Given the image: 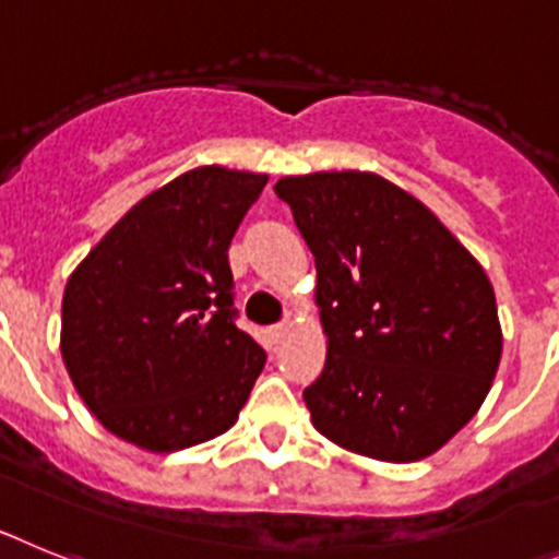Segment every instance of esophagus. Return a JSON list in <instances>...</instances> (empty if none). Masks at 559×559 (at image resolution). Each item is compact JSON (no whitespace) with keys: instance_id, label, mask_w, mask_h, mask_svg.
<instances>
[{"instance_id":"34e87169","label":"esophagus","mask_w":559,"mask_h":559,"mask_svg":"<svg viewBox=\"0 0 559 559\" xmlns=\"http://www.w3.org/2000/svg\"><path fill=\"white\" fill-rule=\"evenodd\" d=\"M284 334H286V326H284V323H275V326L266 329V337H270V343H278V340L284 337Z\"/></svg>"}]
</instances>
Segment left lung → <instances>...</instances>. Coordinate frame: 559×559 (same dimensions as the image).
Listing matches in <instances>:
<instances>
[{
    "label": "left lung",
    "instance_id": "left-lung-1",
    "mask_svg": "<svg viewBox=\"0 0 559 559\" xmlns=\"http://www.w3.org/2000/svg\"><path fill=\"white\" fill-rule=\"evenodd\" d=\"M275 193L318 266L326 366L304 391L318 433L407 464L467 425L501 362L481 264L419 199L366 171L284 177Z\"/></svg>",
    "mask_w": 559,
    "mask_h": 559
}]
</instances>
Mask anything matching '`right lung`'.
<instances>
[{"mask_svg":"<svg viewBox=\"0 0 559 559\" xmlns=\"http://www.w3.org/2000/svg\"><path fill=\"white\" fill-rule=\"evenodd\" d=\"M264 186L193 168L140 199L67 281L64 366L118 439L174 453L239 419L266 354L236 326L227 247Z\"/></svg>","mask_w":559,"mask_h":559,"instance_id":"1","label":"right lung"}]
</instances>
